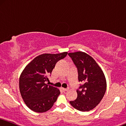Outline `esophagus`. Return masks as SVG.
Segmentation results:
<instances>
[{
    "instance_id": "34e87169",
    "label": "esophagus",
    "mask_w": 126,
    "mask_h": 126,
    "mask_svg": "<svg viewBox=\"0 0 126 126\" xmlns=\"http://www.w3.org/2000/svg\"><path fill=\"white\" fill-rule=\"evenodd\" d=\"M62 90H63V91H66L68 90V89H64V88H63Z\"/></svg>"
}]
</instances>
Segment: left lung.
<instances>
[{"label":"left lung","mask_w":126,"mask_h":126,"mask_svg":"<svg viewBox=\"0 0 126 126\" xmlns=\"http://www.w3.org/2000/svg\"><path fill=\"white\" fill-rule=\"evenodd\" d=\"M76 66L78 80L82 84L77 90L78 97L70 104L82 112L94 109L102 100L107 89V81L102 70L87 54L81 51L68 53Z\"/></svg>","instance_id":"1"}]
</instances>
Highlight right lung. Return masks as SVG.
Returning <instances> with one entry per match:
<instances>
[{"mask_svg":"<svg viewBox=\"0 0 126 126\" xmlns=\"http://www.w3.org/2000/svg\"><path fill=\"white\" fill-rule=\"evenodd\" d=\"M67 52L43 54L35 57L21 73L19 87L22 99L34 112L43 113L51 109L60 95L59 89L46 84L56 63L66 56Z\"/></svg>","mask_w":126,"mask_h":126,"instance_id":"1","label":"right lung"}]
</instances>
